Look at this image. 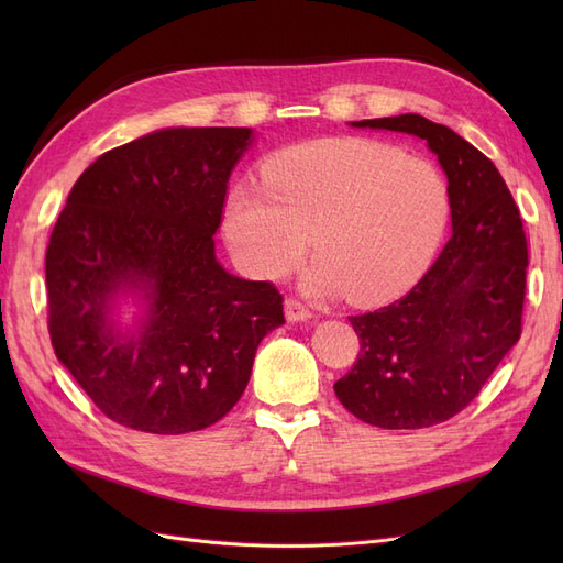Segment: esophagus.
<instances>
[{"label": "esophagus", "instance_id": "obj_1", "mask_svg": "<svg viewBox=\"0 0 563 563\" xmlns=\"http://www.w3.org/2000/svg\"><path fill=\"white\" fill-rule=\"evenodd\" d=\"M284 312H286L288 321H305V319L312 317L308 305L300 302L298 298H286L284 300Z\"/></svg>", "mask_w": 563, "mask_h": 563}]
</instances>
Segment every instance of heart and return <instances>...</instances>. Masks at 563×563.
<instances>
[{
    "mask_svg": "<svg viewBox=\"0 0 563 563\" xmlns=\"http://www.w3.org/2000/svg\"><path fill=\"white\" fill-rule=\"evenodd\" d=\"M263 190L236 185L225 203V236L249 272H291L308 249L312 284L354 302L406 291L444 234L449 185L420 157L368 139H327L279 150L261 172Z\"/></svg>",
    "mask_w": 563,
    "mask_h": 563,
    "instance_id": "obj_1",
    "label": "heart"
}]
</instances>
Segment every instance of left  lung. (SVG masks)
<instances>
[{
	"label": "left lung",
	"instance_id": "1",
	"mask_svg": "<svg viewBox=\"0 0 563 563\" xmlns=\"http://www.w3.org/2000/svg\"><path fill=\"white\" fill-rule=\"evenodd\" d=\"M428 141L449 178L453 232L404 298L350 317L360 356L333 389L352 416L420 430L463 411L521 335L528 244L519 207L484 152L420 114L364 119Z\"/></svg>",
	"mask_w": 563,
	"mask_h": 563
}]
</instances>
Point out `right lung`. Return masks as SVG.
Masks as SVG:
<instances>
[{
  "mask_svg": "<svg viewBox=\"0 0 563 563\" xmlns=\"http://www.w3.org/2000/svg\"><path fill=\"white\" fill-rule=\"evenodd\" d=\"M251 129H164L100 155L75 183L46 249L48 335L60 364L124 428H211L244 395L261 340L284 323L272 282L216 261L228 180ZM141 287L139 336L109 321Z\"/></svg>",
  "mask_w": 563,
  "mask_h": 563,
  "instance_id": "obj_1",
  "label": "right lung"
}]
</instances>
